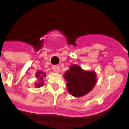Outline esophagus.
Wrapping results in <instances>:
<instances>
[{
    "instance_id": "34e87169",
    "label": "esophagus",
    "mask_w": 129,
    "mask_h": 129,
    "mask_svg": "<svg viewBox=\"0 0 129 129\" xmlns=\"http://www.w3.org/2000/svg\"><path fill=\"white\" fill-rule=\"evenodd\" d=\"M52 69L54 70V72L58 73V72H59L60 68L59 66H52Z\"/></svg>"
}]
</instances>
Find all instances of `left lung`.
<instances>
[{
	"instance_id": "1",
	"label": "left lung",
	"mask_w": 129,
	"mask_h": 129,
	"mask_svg": "<svg viewBox=\"0 0 129 129\" xmlns=\"http://www.w3.org/2000/svg\"><path fill=\"white\" fill-rule=\"evenodd\" d=\"M63 76L67 81L68 91L75 97H81L89 93L96 83L95 72L83 70L76 65L70 66Z\"/></svg>"
}]
</instances>
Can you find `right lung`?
<instances>
[{"label":"right lung","instance_id":"right-lung-1","mask_svg":"<svg viewBox=\"0 0 129 129\" xmlns=\"http://www.w3.org/2000/svg\"><path fill=\"white\" fill-rule=\"evenodd\" d=\"M36 77H38V79H40V82H39L38 83H35V85H36V87H41L42 85H44V84H43V83H44V82H43V77H45L46 74L45 73L44 74V73L41 72V71H39V72H38V74H36Z\"/></svg>","mask_w":129,"mask_h":129}]
</instances>
